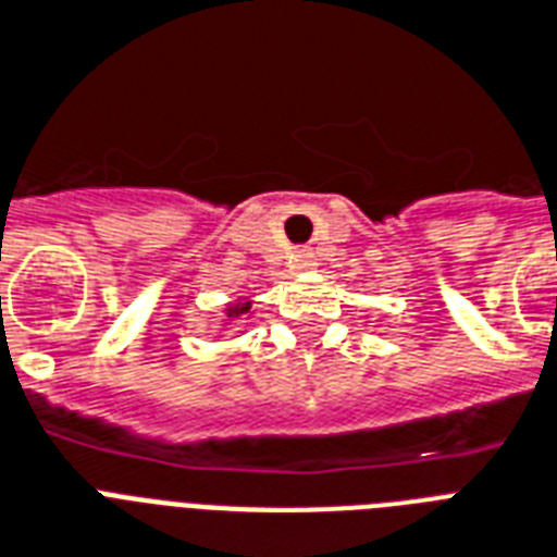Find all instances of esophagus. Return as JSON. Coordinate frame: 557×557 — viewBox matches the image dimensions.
Returning <instances> with one entry per match:
<instances>
[{
	"label": "esophagus",
	"mask_w": 557,
	"mask_h": 557,
	"mask_svg": "<svg viewBox=\"0 0 557 557\" xmlns=\"http://www.w3.org/2000/svg\"><path fill=\"white\" fill-rule=\"evenodd\" d=\"M295 269L297 271H312L314 265H318V262H314V251L312 248H297L295 251Z\"/></svg>",
	"instance_id": "1"
}]
</instances>
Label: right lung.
<instances>
[{
	"label": "right lung",
	"mask_w": 557,
	"mask_h": 557,
	"mask_svg": "<svg viewBox=\"0 0 557 557\" xmlns=\"http://www.w3.org/2000/svg\"><path fill=\"white\" fill-rule=\"evenodd\" d=\"M251 312V300H245V304H231L225 306L227 318H243V314Z\"/></svg>",
	"instance_id": "right-lung-1"
}]
</instances>
